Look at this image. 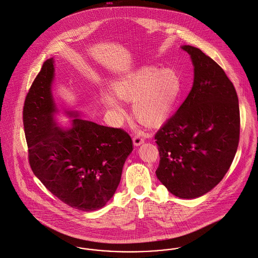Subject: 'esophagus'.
<instances>
[{
	"mask_svg": "<svg viewBox=\"0 0 258 258\" xmlns=\"http://www.w3.org/2000/svg\"><path fill=\"white\" fill-rule=\"evenodd\" d=\"M143 142H144V139L141 138L140 136H136V137L134 138V144H135L136 146H139V145L142 144Z\"/></svg>",
	"mask_w": 258,
	"mask_h": 258,
	"instance_id": "obj_1",
	"label": "esophagus"
}]
</instances>
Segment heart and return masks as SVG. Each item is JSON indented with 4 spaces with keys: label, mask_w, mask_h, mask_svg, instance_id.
Segmentation results:
<instances>
[{
    "label": "heart",
    "mask_w": 258,
    "mask_h": 258,
    "mask_svg": "<svg viewBox=\"0 0 258 258\" xmlns=\"http://www.w3.org/2000/svg\"><path fill=\"white\" fill-rule=\"evenodd\" d=\"M112 89L115 96L105 92L101 97L108 109L122 115L119 99L134 101L136 118L144 124L157 125L170 116L180 96L182 84L175 70L142 67L116 80Z\"/></svg>",
    "instance_id": "obj_1"
}]
</instances>
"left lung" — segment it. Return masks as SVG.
<instances>
[{"label":"left lung","instance_id":"8db88e82","mask_svg":"<svg viewBox=\"0 0 258 258\" xmlns=\"http://www.w3.org/2000/svg\"><path fill=\"white\" fill-rule=\"evenodd\" d=\"M195 67L194 85L176 114L155 135L159 180L179 199L210 191L228 172L238 149L239 108L236 89L218 63L184 45Z\"/></svg>","mask_w":258,"mask_h":258}]
</instances>
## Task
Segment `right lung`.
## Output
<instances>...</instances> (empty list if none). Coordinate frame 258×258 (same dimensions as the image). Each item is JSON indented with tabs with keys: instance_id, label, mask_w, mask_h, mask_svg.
Here are the masks:
<instances>
[{
	"instance_id": "add662e5",
	"label": "right lung",
	"mask_w": 258,
	"mask_h": 258,
	"mask_svg": "<svg viewBox=\"0 0 258 258\" xmlns=\"http://www.w3.org/2000/svg\"><path fill=\"white\" fill-rule=\"evenodd\" d=\"M54 59L44 61L26 95L23 125L32 172L46 188L67 205L94 211L112 199L133 140L121 128L74 116L73 126H56L51 85Z\"/></svg>"
}]
</instances>
